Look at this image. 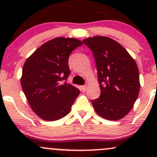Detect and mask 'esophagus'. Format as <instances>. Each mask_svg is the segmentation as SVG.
Returning <instances> with one entry per match:
<instances>
[{"label":"esophagus","mask_w":157,"mask_h":157,"mask_svg":"<svg viewBox=\"0 0 157 157\" xmlns=\"http://www.w3.org/2000/svg\"><path fill=\"white\" fill-rule=\"evenodd\" d=\"M80 89L82 91H86V89H87V86H82L80 87Z\"/></svg>","instance_id":"esophagus-1"}]
</instances>
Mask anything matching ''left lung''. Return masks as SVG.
Returning a JSON list of instances; mask_svg holds the SVG:
<instances>
[{"label":"left lung","mask_w":157,"mask_h":157,"mask_svg":"<svg viewBox=\"0 0 157 157\" xmlns=\"http://www.w3.org/2000/svg\"><path fill=\"white\" fill-rule=\"evenodd\" d=\"M82 42L93 52L101 90L100 97L91 102L94 109L106 120L123 118L132 109L140 92L137 65L114 40L96 36Z\"/></svg>","instance_id":"1"}]
</instances>
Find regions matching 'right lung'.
Wrapping results in <instances>:
<instances>
[{
    "label": "right lung",
    "instance_id": "add662e5",
    "mask_svg": "<svg viewBox=\"0 0 157 157\" xmlns=\"http://www.w3.org/2000/svg\"><path fill=\"white\" fill-rule=\"evenodd\" d=\"M82 44L76 38L52 39L40 46L23 65V91L32 109L43 120L64 117L80 94V90L66 80L70 75L68 57Z\"/></svg>",
    "mask_w": 157,
    "mask_h": 157
}]
</instances>
